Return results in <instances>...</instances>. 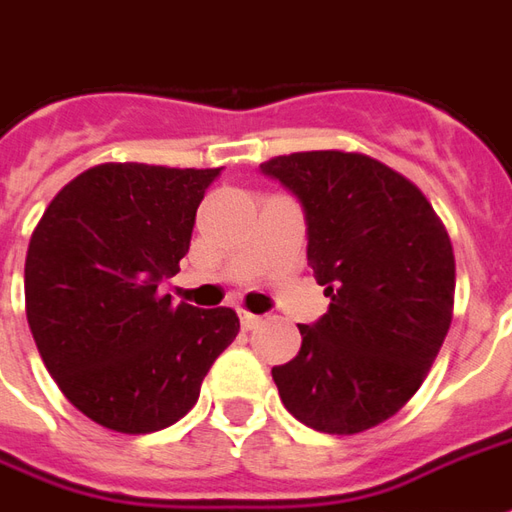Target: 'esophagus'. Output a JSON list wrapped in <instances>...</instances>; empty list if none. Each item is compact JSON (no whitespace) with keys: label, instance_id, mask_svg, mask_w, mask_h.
<instances>
[{"label":"esophagus","instance_id":"34e87169","mask_svg":"<svg viewBox=\"0 0 512 512\" xmlns=\"http://www.w3.org/2000/svg\"><path fill=\"white\" fill-rule=\"evenodd\" d=\"M260 321H263V318L255 316V313H246V310L241 313V327H244V330H255Z\"/></svg>","mask_w":512,"mask_h":512}]
</instances>
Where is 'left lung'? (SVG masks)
I'll list each match as a JSON object with an SVG mask.
<instances>
[{"instance_id": "obj_1", "label": "left lung", "mask_w": 512, "mask_h": 512, "mask_svg": "<svg viewBox=\"0 0 512 512\" xmlns=\"http://www.w3.org/2000/svg\"><path fill=\"white\" fill-rule=\"evenodd\" d=\"M305 210L307 266L330 296L302 349L271 368L293 418L330 435L388 421L430 374L455 307L449 232L418 185L360 152L260 163Z\"/></svg>"}]
</instances>
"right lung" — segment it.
Segmentation results:
<instances>
[{"label": "right lung", "mask_w": 512, "mask_h": 512, "mask_svg": "<svg viewBox=\"0 0 512 512\" xmlns=\"http://www.w3.org/2000/svg\"><path fill=\"white\" fill-rule=\"evenodd\" d=\"M219 171L102 163L63 185L32 230V338L63 396L107 430L144 435L180 421L241 330L232 307L160 293Z\"/></svg>", "instance_id": "add662e5"}]
</instances>
